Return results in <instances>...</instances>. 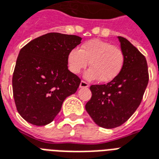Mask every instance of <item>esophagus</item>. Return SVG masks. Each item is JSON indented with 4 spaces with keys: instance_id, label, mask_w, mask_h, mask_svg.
<instances>
[{
    "instance_id": "esophagus-1",
    "label": "esophagus",
    "mask_w": 159,
    "mask_h": 159,
    "mask_svg": "<svg viewBox=\"0 0 159 159\" xmlns=\"http://www.w3.org/2000/svg\"><path fill=\"white\" fill-rule=\"evenodd\" d=\"M89 84L88 83H86L84 81H82L80 83V88H89Z\"/></svg>"
}]
</instances>
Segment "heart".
Wrapping results in <instances>:
<instances>
[{
    "instance_id": "b5f03b06",
    "label": "heart",
    "mask_w": 159,
    "mask_h": 159,
    "mask_svg": "<svg viewBox=\"0 0 159 159\" xmlns=\"http://www.w3.org/2000/svg\"><path fill=\"white\" fill-rule=\"evenodd\" d=\"M89 61L91 68L85 73L86 78H98L101 83H108L121 71L125 56L121 49L100 39L87 41L80 50L74 48L68 53V66L72 73H80L87 67Z\"/></svg>"
}]
</instances>
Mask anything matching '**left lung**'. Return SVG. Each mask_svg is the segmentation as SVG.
Instances as JSON below:
<instances>
[{
  "label": "left lung",
  "mask_w": 159,
  "mask_h": 159,
  "mask_svg": "<svg viewBox=\"0 0 159 159\" xmlns=\"http://www.w3.org/2000/svg\"><path fill=\"white\" fill-rule=\"evenodd\" d=\"M118 39L125 56L121 71L107 84L92 85V98L85 106L93 120L106 129L118 127L133 115L149 80L145 56L126 39Z\"/></svg>",
  "instance_id": "8db88e82"
}]
</instances>
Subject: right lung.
<instances>
[{"instance_id":"right-lung-1","label":"right lung","mask_w":159,"mask_h":159,"mask_svg":"<svg viewBox=\"0 0 159 159\" xmlns=\"http://www.w3.org/2000/svg\"><path fill=\"white\" fill-rule=\"evenodd\" d=\"M82 38L60 33L42 35L23 47L12 76L17 112L26 121L45 125L54 120L66 97L81 83L68 70L67 56Z\"/></svg>"}]
</instances>
